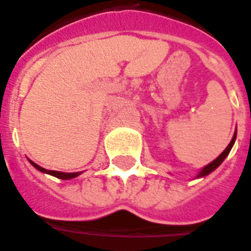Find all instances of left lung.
<instances>
[{
    "label": "left lung",
    "instance_id": "8db88e82",
    "mask_svg": "<svg viewBox=\"0 0 251 251\" xmlns=\"http://www.w3.org/2000/svg\"><path fill=\"white\" fill-rule=\"evenodd\" d=\"M236 138H237V129H236V131H234V135H233L232 141H230V143H229V145L226 146V149H225V150H224L223 152H221V154H220V155L217 156L215 160H213V162H210L209 164H206L205 167H202L201 170H200V172H199L198 175H196V179L209 175L210 172L215 171L216 168L219 167L220 164L223 163L224 160H225V158L227 156V154H229V152H230V150H232L233 145H234V142H236Z\"/></svg>",
    "mask_w": 251,
    "mask_h": 251
}]
</instances>
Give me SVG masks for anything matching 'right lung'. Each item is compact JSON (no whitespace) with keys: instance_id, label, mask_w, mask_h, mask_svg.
I'll return each instance as SVG.
<instances>
[{"instance_id":"obj_1","label":"right lung","mask_w":251,"mask_h":251,"mask_svg":"<svg viewBox=\"0 0 251 251\" xmlns=\"http://www.w3.org/2000/svg\"><path fill=\"white\" fill-rule=\"evenodd\" d=\"M28 162L34 166V167L38 170V171L43 172V174H49L51 176H55L57 179H62V180H70V179H74V177L79 176L81 172H60V171H52V170H46V168L41 167V166H38L36 163H34L32 160L28 159Z\"/></svg>"}]
</instances>
